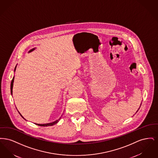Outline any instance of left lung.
Segmentation results:
<instances>
[{
    "label": "left lung",
    "mask_w": 158,
    "mask_h": 158,
    "mask_svg": "<svg viewBox=\"0 0 158 158\" xmlns=\"http://www.w3.org/2000/svg\"><path fill=\"white\" fill-rule=\"evenodd\" d=\"M141 104H140V106H141ZM139 109H138V110H137V111H139ZM137 112H136V113H137Z\"/></svg>",
    "instance_id": "left-lung-1"
}]
</instances>
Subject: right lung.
I'll use <instances>...</instances> for the list:
<instances>
[{
	"label": "right lung",
	"mask_w": 158,
	"mask_h": 158,
	"mask_svg": "<svg viewBox=\"0 0 158 158\" xmlns=\"http://www.w3.org/2000/svg\"><path fill=\"white\" fill-rule=\"evenodd\" d=\"M35 49V48H34L31 49V50H30L28 52V53H30L31 52L34 51ZM16 66H15V69H14V72H15V70H16ZM14 78H15V77L14 76V77H13V79H12V81H11V83H10V92H11L12 95V89H13V86H14ZM18 112H19V111H18ZM19 114L21 115V116L23 117V118L25 119V118L23 117V115L20 114L19 112ZM61 116H62V115H61ZM60 118H61V117H60L59 119H58V120H57L55 121H53L52 123H46V124H36V123H35V124L38 125V126H44V127H45V126H53V125L57 124V123L59 122V121L60 120Z\"/></svg>",
	"instance_id": "1"
}]
</instances>
